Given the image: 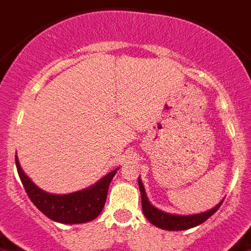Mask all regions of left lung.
<instances>
[{
    "label": "left lung",
    "instance_id": "1",
    "mask_svg": "<svg viewBox=\"0 0 251 251\" xmlns=\"http://www.w3.org/2000/svg\"><path fill=\"white\" fill-rule=\"evenodd\" d=\"M138 186H140L141 199H142V212H144L145 217L148 218L149 222L152 223L154 226H156L159 228L168 229V231H182V229H188L192 228V227H195V226L201 225L202 222H205L206 219L210 218V217L218 210L219 206H221L223 202L221 201L215 208H213L212 210H208V212L201 213V214H168V213L161 212L159 209L154 208V206L149 202L148 198H146V192H145L144 185H142V182H141L140 179H138Z\"/></svg>",
    "mask_w": 251,
    "mask_h": 251
}]
</instances>
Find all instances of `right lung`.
I'll list each match as a JSON object with an SVG mask.
<instances>
[{"instance_id": "obj_1", "label": "right lung", "mask_w": 251, "mask_h": 251, "mask_svg": "<svg viewBox=\"0 0 251 251\" xmlns=\"http://www.w3.org/2000/svg\"><path fill=\"white\" fill-rule=\"evenodd\" d=\"M15 163L20 181L33 204L50 219L66 225L90 222L100 214L106 201L111 179L117 173V171L110 172L96 185L82 191L68 195H52L42 191L24 175L16 156Z\"/></svg>"}]
</instances>
